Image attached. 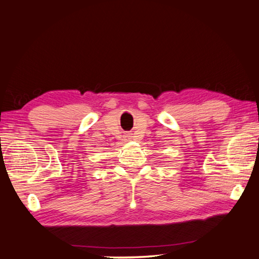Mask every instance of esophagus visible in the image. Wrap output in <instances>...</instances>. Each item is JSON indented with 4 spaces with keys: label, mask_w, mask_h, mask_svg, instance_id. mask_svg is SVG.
<instances>
[{
    "label": "esophagus",
    "mask_w": 259,
    "mask_h": 259,
    "mask_svg": "<svg viewBox=\"0 0 259 259\" xmlns=\"http://www.w3.org/2000/svg\"><path fill=\"white\" fill-rule=\"evenodd\" d=\"M126 138H130V135H126Z\"/></svg>",
    "instance_id": "34e87169"
}]
</instances>
